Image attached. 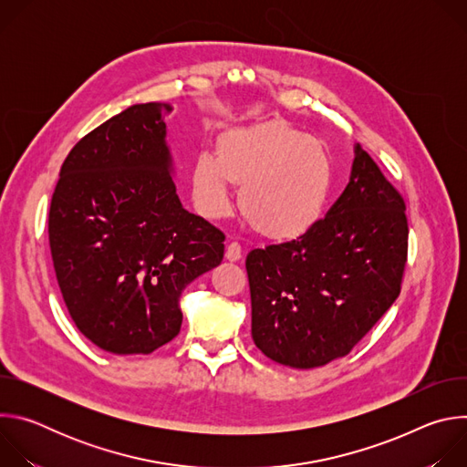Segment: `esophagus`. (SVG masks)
Returning <instances> with one entry per match:
<instances>
[{
    "label": "esophagus",
    "instance_id": "1",
    "mask_svg": "<svg viewBox=\"0 0 467 467\" xmlns=\"http://www.w3.org/2000/svg\"><path fill=\"white\" fill-rule=\"evenodd\" d=\"M225 258L229 262H238L242 258V245L238 242H231L225 249Z\"/></svg>",
    "mask_w": 467,
    "mask_h": 467
}]
</instances>
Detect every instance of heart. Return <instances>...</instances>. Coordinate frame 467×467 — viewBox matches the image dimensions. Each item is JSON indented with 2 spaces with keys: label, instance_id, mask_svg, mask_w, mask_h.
I'll return each mask as SVG.
<instances>
[{
  "label": "heart",
  "instance_id": "b5f03b06",
  "mask_svg": "<svg viewBox=\"0 0 467 467\" xmlns=\"http://www.w3.org/2000/svg\"><path fill=\"white\" fill-rule=\"evenodd\" d=\"M233 182L242 213L260 234L294 240L323 216L335 186L328 148L286 121H264L225 132L218 157L202 151L192 166V195L207 218L233 211Z\"/></svg>",
  "mask_w": 467,
  "mask_h": 467
}]
</instances>
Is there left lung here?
<instances>
[{
  "instance_id": "left-lung-1",
  "label": "left lung",
  "mask_w": 467,
  "mask_h": 467,
  "mask_svg": "<svg viewBox=\"0 0 467 467\" xmlns=\"http://www.w3.org/2000/svg\"><path fill=\"white\" fill-rule=\"evenodd\" d=\"M325 218L245 258L251 337L275 362L310 369L346 357L393 305L405 275V199L360 146Z\"/></svg>"
}]
</instances>
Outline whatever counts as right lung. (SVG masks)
<instances>
[{
    "mask_svg": "<svg viewBox=\"0 0 467 467\" xmlns=\"http://www.w3.org/2000/svg\"><path fill=\"white\" fill-rule=\"evenodd\" d=\"M162 110L132 105L85 135L60 168L47 218L62 299L114 355H150L181 330L186 285L216 268L225 234L182 209Z\"/></svg>",
    "mask_w": 467,
    "mask_h": 467,
    "instance_id": "add662e5",
    "label": "right lung"
}]
</instances>
